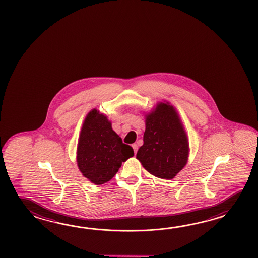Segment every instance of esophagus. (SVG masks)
Here are the masks:
<instances>
[{"label":"esophagus","instance_id":"1","mask_svg":"<svg viewBox=\"0 0 258 258\" xmlns=\"http://www.w3.org/2000/svg\"><path fill=\"white\" fill-rule=\"evenodd\" d=\"M132 147H133V148H134L135 154H137V150H138V147H137V144H133V145H132Z\"/></svg>","mask_w":258,"mask_h":258}]
</instances>
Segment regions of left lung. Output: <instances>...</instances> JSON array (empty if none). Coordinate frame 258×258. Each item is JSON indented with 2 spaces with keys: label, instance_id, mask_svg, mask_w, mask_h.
<instances>
[{
  "label": "left lung",
  "instance_id": "left-lung-1",
  "mask_svg": "<svg viewBox=\"0 0 258 258\" xmlns=\"http://www.w3.org/2000/svg\"><path fill=\"white\" fill-rule=\"evenodd\" d=\"M189 145L174 108L160 103L146 119L144 145L137 159L151 174L170 180L185 166Z\"/></svg>",
  "mask_w": 258,
  "mask_h": 258
}]
</instances>
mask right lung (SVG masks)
Segmentation results:
<instances>
[{"label":"right lung","mask_w":258,"mask_h":258,"mask_svg":"<svg viewBox=\"0 0 258 258\" xmlns=\"http://www.w3.org/2000/svg\"><path fill=\"white\" fill-rule=\"evenodd\" d=\"M133 156L134 149L122 143L107 117L91 110L84 121L77 148V164L83 175L95 184H102Z\"/></svg>","instance_id":"right-lung-1"}]
</instances>
